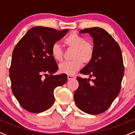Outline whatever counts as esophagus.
<instances>
[{"instance_id": "34e87169", "label": "esophagus", "mask_w": 135, "mask_h": 135, "mask_svg": "<svg viewBox=\"0 0 135 135\" xmlns=\"http://www.w3.org/2000/svg\"><path fill=\"white\" fill-rule=\"evenodd\" d=\"M67 78L69 80H70V79H73L75 78V77L73 76V75H67Z\"/></svg>"}]
</instances>
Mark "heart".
Here are the masks:
<instances>
[{
    "label": "heart",
    "instance_id": "obj_1",
    "mask_svg": "<svg viewBox=\"0 0 135 135\" xmlns=\"http://www.w3.org/2000/svg\"><path fill=\"white\" fill-rule=\"evenodd\" d=\"M65 44L69 49H73L71 55L72 61H65L60 65L59 70L67 75H74L84 65L89 64L92 61L94 55V46L92 42L87 41L86 38L75 32H72L64 40ZM51 55L53 58L58 61L63 59V51L58 43L52 45Z\"/></svg>",
    "mask_w": 135,
    "mask_h": 135
}]
</instances>
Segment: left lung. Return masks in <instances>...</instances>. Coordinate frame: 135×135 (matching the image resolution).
Masks as SVG:
<instances>
[{
    "label": "left lung",
    "mask_w": 135,
    "mask_h": 135,
    "mask_svg": "<svg viewBox=\"0 0 135 135\" xmlns=\"http://www.w3.org/2000/svg\"><path fill=\"white\" fill-rule=\"evenodd\" d=\"M80 33L90 34L94 46L92 61L80 73L94 79L77 77L79 86L74 93V100L82 111L97 115L110 107L120 91L124 74L121 49L112 35L102 28H85Z\"/></svg>",
    "instance_id": "left-lung-1"
}]
</instances>
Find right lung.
I'll return each instance as SVG.
<instances>
[{
	"label": "right lung",
	"instance_id": "1",
	"mask_svg": "<svg viewBox=\"0 0 135 135\" xmlns=\"http://www.w3.org/2000/svg\"><path fill=\"white\" fill-rule=\"evenodd\" d=\"M68 31L33 27L15 46L9 69L11 89L26 110L32 113L46 110L55 102L54 89L66 82V74L53 75L58 66L51 49Z\"/></svg>",
	"mask_w": 135,
	"mask_h": 135
}]
</instances>
